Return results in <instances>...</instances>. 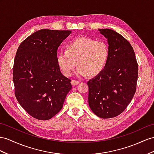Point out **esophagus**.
<instances>
[{"mask_svg": "<svg viewBox=\"0 0 154 154\" xmlns=\"http://www.w3.org/2000/svg\"><path fill=\"white\" fill-rule=\"evenodd\" d=\"M71 83H72V86H76V85H77L79 83V81H76V80H72V82H71Z\"/></svg>", "mask_w": 154, "mask_h": 154, "instance_id": "34e87169", "label": "esophagus"}]
</instances>
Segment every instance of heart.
I'll list each match as a JSON object with an SVG mask.
<instances>
[{"label": "heart", "mask_w": 154, "mask_h": 154, "mask_svg": "<svg viewBox=\"0 0 154 154\" xmlns=\"http://www.w3.org/2000/svg\"><path fill=\"white\" fill-rule=\"evenodd\" d=\"M109 57V47L105 42L79 36L68 43L66 50L59 51L57 60L66 76L72 74L77 62V75L95 77L103 72Z\"/></svg>", "instance_id": "obj_1"}]
</instances>
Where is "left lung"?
<instances>
[{"label": "left lung", "instance_id": "8db88e82", "mask_svg": "<svg viewBox=\"0 0 154 154\" xmlns=\"http://www.w3.org/2000/svg\"><path fill=\"white\" fill-rule=\"evenodd\" d=\"M99 31L107 39L109 57L103 72L87 82L88 105L98 117L111 118L120 115L134 96L138 64L127 39L111 29Z\"/></svg>", "mask_w": 154, "mask_h": 154}]
</instances>
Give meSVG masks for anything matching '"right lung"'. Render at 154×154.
I'll return each mask as SVG.
<instances>
[{
	"label": "right lung",
	"mask_w": 154,
	"mask_h": 154,
	"mask_svg": "<svg viewBox=\"0 0 154 154\" xmlns=\"http://www.w3.org/2000/svg\"><path fill=\"white\" fill-rule=\"evenodd\" d=\"M71 30L42 29L19 46L14 59L15 95L26 112L38 120L53 118L72 89L57 64V49Z\"/></svg>",
	"instance_id": "1"
}]
</instances>
